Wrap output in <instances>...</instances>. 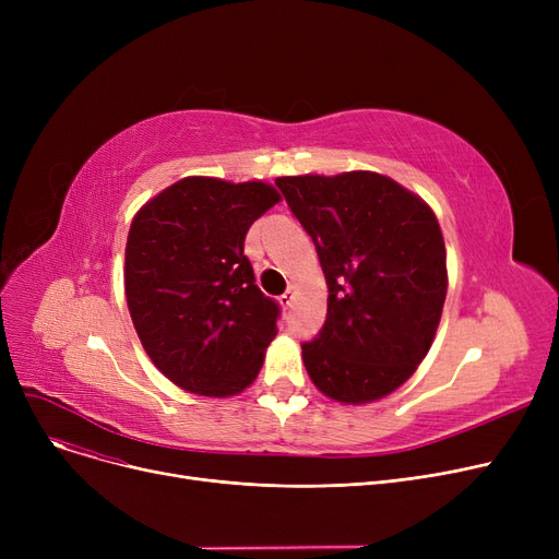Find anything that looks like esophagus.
Listing matches in <instances>:
<instances>
[{"instance_id":"esophagus-1","label":"esophagus","mask_w":559,"mask_h":559,"mask_svg":"<svg viewBox=\"0 0 559 559\" xmlns=\"http://www.w3.org/2000/svg\"><path fill=\"white\" fill-rule=\"evenodd\" d=\"M292 301H295V287H289L287 292H283V295L278 297V304H281L283 308H289Z\"/></svg>"}]
</instances>
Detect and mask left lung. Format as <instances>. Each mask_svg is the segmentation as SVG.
Instances as JSON below:
<instances>
[{"label":"left lung","mask_w":559,"mask_h":559,"mask_svg":"<svg viewBox=\"0 0 559 559\" xmlns=\"http://www.w3.org/2000/svg\"><path fill=\"white\" fill-rule=\"evenodd\" d=\"M312 238L326 321L304 342L312 383L342 403L388 396L415 373L447 299V249L428 205L373 171L276 179Z\"/></svg>","instance_id":"8db88e82"}]
</instances>
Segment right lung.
Wrapping results in <instances>:
<instances>
[{
    "label": "right lung",
    "mask_w": 559,
    "mask_h": 559,
    "mask_svg": "<svg viewBox=\"0 0 559 559\" xmlns=\"http://www.w3.org/2000/svg\"><path fill=\"white\" fill-rule=\"evenodd\" d=\"M276 201L262 181L188 176L135 215L127 304L146 356L174 385L230 396L258 376L281 306L255 285L245 238Z\"/></svg>",
    "instance_id": "1"
}]
</instances>
